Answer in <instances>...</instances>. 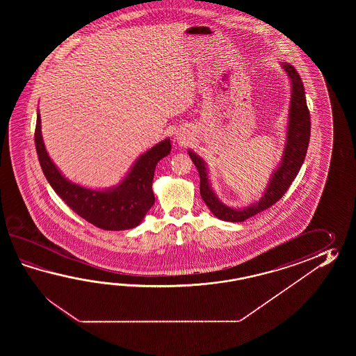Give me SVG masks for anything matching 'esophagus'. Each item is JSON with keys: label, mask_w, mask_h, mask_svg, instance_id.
<instances>
[{"label": "esophagus", "mask_w": 356, "mask_h": 356, "mask_svg": "<svg viewBox=\"0 0 356 356\" xmlns=\"http://www.w3.org/2000/svg\"><path fill=\"white\" fill-rule=\"evenodd\" d=\"M175 140L178 144L186 145L188 144L189 134L188 131L186 129H178L175 131Z\"/></svg>", "instance_id": "34e87169"}]
</instances>
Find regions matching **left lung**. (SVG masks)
<instances>
[{"label": "left lung", "mask_w": 356, "mask_h": 356, "mask_svg": "<svg viewBox=\"0 0 356 356\" xmlns=\"http://www.w3.org/2000/svg\"><path fill=\"white\" fill-rule=\"evenodd\" d=\"M280 65L286 72L290 83V103L285 131L286 135L280 161L270 175L262 196L243 207H232L224 204L212 188L206 161L197 152L188 149L189 158L196 165L200 175L201 197L218 219L242 222L271 207L280 200L291 181L296 179L302 168V161L305 159L309 144L310 114L305 100L304 85L296 68L289 65L288 62H280Z\"/></svg>", "instance_id": "8db88e82"}]
</instances>
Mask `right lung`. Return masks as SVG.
I'll list each match as a JSON object with an SVG mask.
<instances>
[{
	"instance_id": "right-lung-1",
	"label": "right lung",
	"mask_w": 356,
	"mask_h": 356,
	"mask_svg": "<svg viewBox=\"0 0 356 356\" xmlns=\"http://www.w3.org/2000/svg\"><path fill=\"white\" fill-rule=\"evenodd\" d=\"M40 114H37L35 147L47 181L70 209L104 230H127L141 224L155 202L152 179L156 164L172 150L170 138H164L143 152L120 183L109 188H89L71 181L48 155L42 136Z\"/></svg>"
}]
</instances>
